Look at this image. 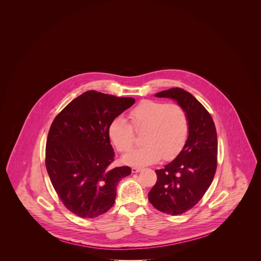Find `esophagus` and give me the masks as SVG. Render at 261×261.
Masks as SVG:
<instances>
[{
	"label": "esophagus",
	"instance_id": "1",
	"mask_svg": "<svg viewBox=\"0 0 261 261\" xmlns=\"http://www.w3.org/2000/svg\"><path fill=\"white\" fill-rule=\"evenodd\" d=\"M142 170L141 167H132V172L133 173H137V172H140Z\"/></svg>",
	"mask_w": 261,
	"mask_h": 261
}]
</instances>
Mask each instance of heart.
Listing matches in <instances>:
<instances>
[{
	"label": "heart",
	"mask_w": 261,
	"mask_h": 261,
	"mask_svg": "<svg viewBox=\"0 0 261 261\" xmlns=\"http://www.w3.org/2000/svg\"><path fill=\"white\" fill-rule=\"evenodd\" d=\"M130 124L116 117L109 126V136L119 152H126L142 132L144 146L126 153L122 161L128 165H148L174 159L186 144L189 134V117L186 111L177 103L145 99L129 113Z\"/></svg>",
	"instance_id": "obj_1"
}]
</instances>
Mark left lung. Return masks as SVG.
<instances>
[{
  "label": "left lung",
  "mask_w": 261,
  "mask_h": 261,
  "mask_svg": "<svg viewBox=\"0 0 261 261\" xmlns=\"http://www.w3.org/2000/svg\"><path fill=\"white\" fill-rule=\"evenodd\" d=\"M171 98L186 111L189 136L177 158L155 170L158 180L149 193V202L166 214L190 211L211 185L217 167V133L211 113L192 94L171 88L155 95Z\"/></svg>",
  "instance_id": "8db88e82"
}]
</instances>
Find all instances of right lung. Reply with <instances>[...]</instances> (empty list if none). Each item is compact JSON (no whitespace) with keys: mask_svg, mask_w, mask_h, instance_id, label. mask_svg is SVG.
Listing matches in <instances>:
<instances>
[{"mask_svg":"<svg viewBox=\"0 0 261 261\" xmlns=\"http://www.w3.org/2000/svg\"><path fill=\"white\" fill-rule=\"evenodd\" d=\"M134 102L133 98L87 91L50 125L46 168L63 205L75 215L94 218L111 210L119 181L131 173L128 166L111 167L114 151L109 126Z\"/></svg>","mask_w":261,"mask_h":261,"instance_id":"1","label":"right lung"}]
</instances>
